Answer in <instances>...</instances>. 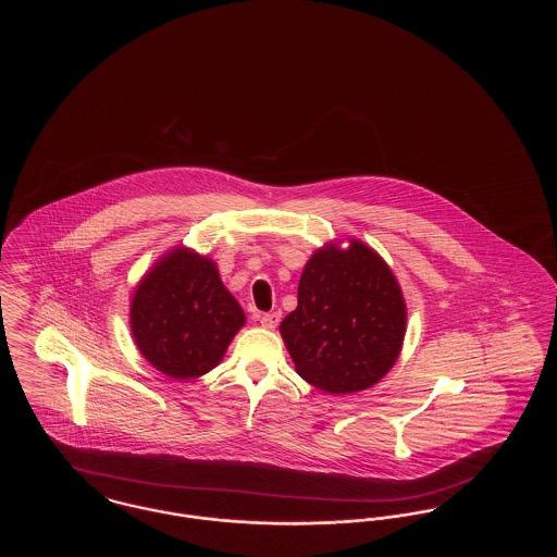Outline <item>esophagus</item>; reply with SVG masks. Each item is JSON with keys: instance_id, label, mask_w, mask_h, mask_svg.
Here are the masks:
<instances>
[{"instance_id": "obj_1", "label": "esophagus", "mask_w": 557, "mask_h": 557, "mask_svg": "<svg viewBox=\"0 0 557 557\" xmlns=\"http://www.w3.org/2000/svg\"><path fill=\"white\" fill-rule=\"evenodd\" d=\"M280 318H282V315H280V311L263 313V315H261V325H263V327H269V330H273V327L280 323Z\"/></svg>"}]
</instances>
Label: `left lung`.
Masks as SVG:
<instances>
[{"mask_svg": "<svg viewBox=\"0 0 557 557\" xmlns=\"http://www.w3.org/2000/svg\"><path fill=\"white\" fill-rule=\"evenodd\" d=\"M405 302L388 265L361 242L315 252L298 284V307L282 325L300 377L348 395L373 386L397 361Z\"/></svg>", "mask_w": 557, "mask_h": 557, "instance_id": "8db88e82", "label": "left lung"}]
</instances>
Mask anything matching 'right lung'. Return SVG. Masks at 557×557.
<instances>
[{"mask_svg":"<svg viewBox=\"0 0 557 557\" xmlns=\"http://www.w3.org/2000/svg\"><path fill=\"white\" fill-rule=\"evenodd\" d=\"M242 325L244 311L221 284L214 263L186 248L157 263L133 296L135 345L175 380L211 371Z\"/></svg>","mask_w":557,"mask_h":557,"instance_id":"right-lung-1","label":"right lung"}]
</instances>
